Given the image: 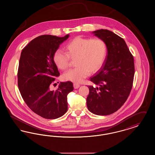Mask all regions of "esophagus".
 <instances>
[{
	"mask_svg": "<svg viewBox=\"0 0 155 155\" xmlns=\"http://www.w3.org/2000/svg\"><path fill=\"white\" fill-rule=\"evenodd\" d=\"M73 86H74V88L75 89L78 88L80 87V84H78V83H74Z\"/></svg>",
	"mask_w": 155,
	"mask_h": 155,
	"instance_id": "1",
	"label": "esophagus"
}]
</instances>
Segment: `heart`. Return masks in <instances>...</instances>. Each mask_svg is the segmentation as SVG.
<instances>
[{"label":"heart","mask_w":155,"mask_h":155,"mask_svg":"<svg viewBox=\"0 0 155 155\" xmlns=\"http://www.w3.org/2000/svg\"><path fill=\"white\" fill-rule=\"evenodd\" d=\"M66 53L58 50L54 53L53 60L59 69L65 70L70 66V59H75L76 67L67 71L63 75L64 80L80 82L90 73L99 71L103 66L107 54V47L102 39L75 37L66 46Z\"/></svg>","instance_id":"heart-1"}]
</instances>
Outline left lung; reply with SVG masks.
<instances>
[{
    "instance_id": "left-lung-1",
    "label": "left lung",
    "mask_w": 155,
    "mask_h": 155,
    "mask_svg": "<svg viewBox=\"0 0 155 155\" xmlns=\"http://www.w3.org/2000/svg\"><path fill=\"white\" fill-rule=\"evenodd\" d=\"M92 33L104 41L107 54L101 68L90 78L95 87L88 86L87 99L89 110L96 114L109 115L124 104L133 87L134 58L125 41L107 30Z\"/></svg>"
}]
</instances>
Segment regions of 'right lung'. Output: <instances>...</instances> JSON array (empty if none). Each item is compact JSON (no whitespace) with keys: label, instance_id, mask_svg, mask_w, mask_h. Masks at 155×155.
I'll use <instances>...</instances> for the list:
<instances>
[{"label":"right lung","instance_id":"1","mask_svg":"<svg viewBox=\"0 0 155 155\" xmlns=\"http://www.w3.org/2000/svg\"><path fill=\"white\" fill-rule=\"evenodd\" d=\"M68 37L39 36L21 53L17 73L19 91L30 109L43 118H59L67 111V96L74 89L73 83L61 82L56 91L51 90V86L60 75L54 53Z\"/></svg>","mask_w":155,"mask_h":155}]
</instances>
